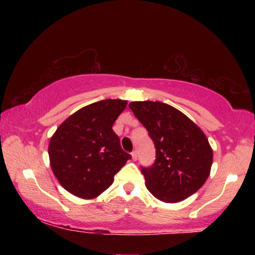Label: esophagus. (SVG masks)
Wrapping results in <instances>:
<instances>
[{"instance_id": "34e87169", "label": "esophagus", "mask_w": 255, "mask_h": 255, "mask_svg": "<svg viewBox=\"0 0 255 255\" xmlns=\"http://www.w3.org/2000/svg\"><path fill=\"white\" fill-rule=\"evenodd\" d=\"M131 156H132V160H133V161H135V160H137V158H138V155H137V151H133L131 153Z\"/></svg>"}]
</instances>
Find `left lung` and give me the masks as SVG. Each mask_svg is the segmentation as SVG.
<instances>
[{
    "instance_id": "8db88e82",
    "label": "left lung",
    "mask_w": 255,
    "mask_h": 255,
    "mask_svg": "<svg viewBox=\"0 0 255 255\" xmlns=\"http://www.w3.org/2000/svg\"><path fill=\"white\" fill-rule=\"evenodd\" d=\"M128 107L147 128L156 149L153 166L141 168L146 188L166 203L196 193L210 175L214 158L204 132L169 104L140 101Z\"/></svg>"
}]
</instances>
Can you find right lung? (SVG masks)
I'll return each mask as SVG.
<instances>
[{"instance_id": "add662e5", "label": "right lung", "mask_w": 255, "mask_h": 255, "mask_svg": "<svg viewBox=\"0 0 255 255\" xmlns=\"http://www.w3.org/2000/svg\"><path fill=\"white\" fill-rule=\"evenodd\" d=\"M128 106L124 100H102L71 115L48 144L50 165L68 193L92 200L107 190L131 155L113 130Z\"/></svg>"}]
</instances>
